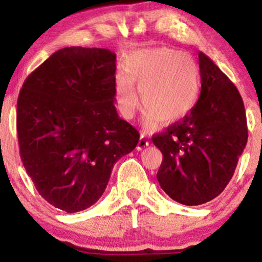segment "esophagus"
Instances as JSON below:
<instances>
[{"instance_id":"1","label":"esophagus","mask_w":262,"mask_h":262,"mask_svg":"<svg viewBox=\"0 0 262 262\" xmlns=\"http://www.w3.org/2000/svg\"><path fill=\"white\" fill-rule=\"evenodd\" d=\"M148 145H149L148 138H146L144 134H141L140 138H139V141H138L137 149L138 150H143L144 148H146V146H148Z\"/></svg>"}]
</instances>
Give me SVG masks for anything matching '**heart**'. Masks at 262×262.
<instances>
[{"label":"heart","mask_w":262,"mask_h":262,"mask_svg":"<svg viewBox=\"0 0 262 262\" xmlns=\"http://www.w3.org/2000/svg\"><path fill=\"white\" fill-rule=\"evenodd\" d=\"M201 80L189 56L169 48L143 49L124 61V71L114 80V96L119 112L132 119L145 106L144 124L150 129L180 122L198 101Z\"/></svg>","instance_id":"obj_1"}]
</instances>
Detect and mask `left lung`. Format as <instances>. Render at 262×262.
Instances as JSON below:
<instances>
[{
	"instance_id": "obj_1",
	"label": "left lung",
	"mask_w": 262,
	"mask_h": 262,
	"mask_svg": "<svg viewBox=\"0 0 262 262\" xmlns=\"http://www.w3.org/2000/svg\"><path fill=\"white\" fill-rule=\"evenodd\" d=\"M201 95L182 121L154 135L162 152L161 188L176 202L198 206L215 198L229 183L248 141L242 96L213 60L198 53Z\"/></svg>"
}]
</instances>
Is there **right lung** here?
I'll return each mask as SVG.
<instances>
[{"instance_id":"obj_1","label":"right lung","mask_w":262,"mask_h":262,"mask_svg":"<svg viewBox=\"0 0 262 262\" xmlns=\"http://www.w3.org/2000/svg\"><path fill=\"white\" fill-rule=\"evenodd\" d=\"M116 54L70 47L27 77L18 96L20 159L41 197L66 213L100 200L139 133L119 118L114 101Z\"/></svg>"}]
</instances>
